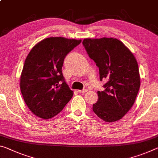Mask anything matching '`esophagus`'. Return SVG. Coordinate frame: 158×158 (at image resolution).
<instances>
[{
	"label": "esophagus",
	"instance_id": "34e87169",
	"mask_svg": "<svg viewBox=\"0 0 158 158\" xmlns=\"http://www.w3.org/2000/svg\"><path fill=\"white\" fill-rule=\"evenodd\" d=\"M78 91L79 93H81V94H85V93H86L87 91H88V90H87L86 89H83V90H78Z\"/></svg>",
	"mask_w": 158,
	"mask_h": 158
}]
</instances>
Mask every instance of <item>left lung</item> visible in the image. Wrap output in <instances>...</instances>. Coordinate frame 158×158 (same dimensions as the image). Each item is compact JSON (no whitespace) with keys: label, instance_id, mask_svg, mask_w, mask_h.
<instances>
[{"label":"left lung","instance_id":"left-lung-1","mask_svg":"<svg viewBox=\"0 0 158 158\" xmlns=\"http://www.w3.org/2000/svg\"><path fill=\"white\" fill-rule=\"evenodd\" d=\"M82 44L99 68L100 80H107L104 91H98V101L93 105V110L105 122L117 121L131 109L139 91L136 60L117 39H86Z\"/></svg>","mask_w":158,"mask_h":158}]
</instances>
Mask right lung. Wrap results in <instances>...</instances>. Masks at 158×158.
I'll return each mask as SVG.
<instances>
[{
	"label": "right lung",
	"mask_w": 158,
	"mask_h": 158,
	"mask_svg": "<svg viewBox=\"0 0 158 158\" xmlns=\"http://www.w3.org/2000/svg\"><path fill=\"white\" fill-rule=\"evenodd\" d=\"M81 42L51 37L39 42L29 52L22 72L20 89L27 107L35 115L52 118L73 96L62 67L67 55Z\"/></svg>",
	"instance_id": "obj_1"
}]
</instances>
